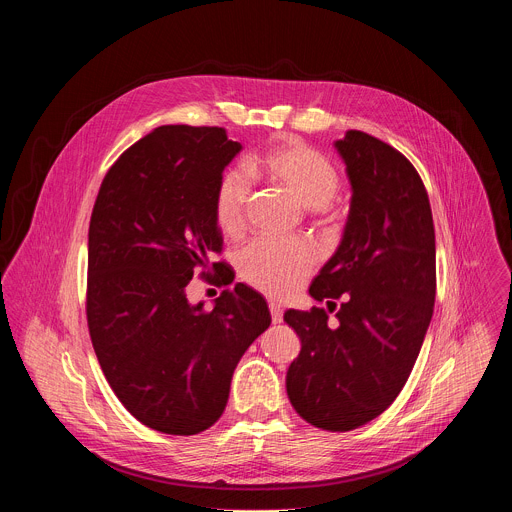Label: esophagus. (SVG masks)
I'll return each mask as SVG.
<instances>
[{"mask_svg": "<svg viewBox=\"0 0 512 512\" xmlns=\"http://www.w3.org/2000/svg\"><path fill=\"white\" fill-rule=\"evenodd\" d=\"M269 312H271V320H273V324H279L281 320H283V308L279 306V304H269Z\"/></svg>", "mask_w": 512, "mask_h": 512, "instance_id": "34e87169", "label": "esophagus"}]
</instances>
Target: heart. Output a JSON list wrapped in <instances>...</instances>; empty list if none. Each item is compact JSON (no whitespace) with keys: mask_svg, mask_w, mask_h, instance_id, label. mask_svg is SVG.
<instances>
[{"mask_svg":"<svg viewBox=\"0 0 512 512\" xmlns=\"http://www.w3.org/2000/svg\"><path fill=\"white\" fill-rule=\"evenodd\" d=\"M253 170L281 188L314 216H328L338 192L336 166L318 150L296 137H281L253 162ZM251 202V182L245 172L225 170L216 182L212 212L225 235L239 237L245 231ZM316 265L314 251L304 241H255L239 253L237 269L245 283L273 298L291 296Z\"/></svg>","mask_w":512,"mask_h":512,"instance_id":"heart-1","label":"heart"}]
</instances>
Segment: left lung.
Instances as JSON below:
<instances>
[{"instance_id": "1", "label": "left lung", "mask_w": 512, "mask_h": 512, "mask_svg": "<svg viewBox=\"0 0 512 512\" xmlns=\"http://www.w3.org/2000/svg\"><path fill=\"white\" fill-rule=\"evenodd\" d=\"M334 148L352 198L342 241L310 296L342 300L338 326L322 308L283 314L302 340L285 387L308 423L350 431L381 415L411 375L433 314L435 233L425 186L403 154L356 129Z\"/></svg>"}]
</instances>
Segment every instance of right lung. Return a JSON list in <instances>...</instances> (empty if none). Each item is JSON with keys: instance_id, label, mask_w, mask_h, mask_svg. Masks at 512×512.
<instances>
[{"instance_id": "obj_1", "label": "right lung", "mask_w": 512, "mask_h": 512, "mask_svg": "<svg viewBox=\"0 0 512 512\" xmlns=\"http://www.w3.org/2000/svg\"><path fill=\"white\" fill-rule=\"evenodd\" d=\"M241 150L223 127L162 125L111 166L91 214L93 348L123 407L162 433L194 435L221 417L241 356L271 324L245 283L212 310L186 296L198 269L233 283L208 259L223 249L214 188Z\"/></svg>"}]
</instances>
